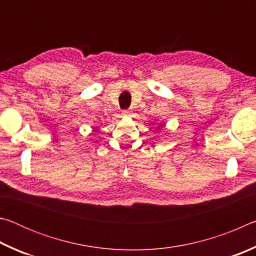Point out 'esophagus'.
Returning a JSON list of instances; mask_svg holds the SVG:
<instances>
[{
  "label": "esophagus",
  "instance_id": "1",
  "mask_svg": "<svg viewBox=\"0 0 256 256\" xmlns=\"http://www.w3.org/2000/svg\"><path fill=\"white\" fill-rule=\"evenodd\" d=\"M122 114L124 115V116H128L130 115V110H123V112H122Z\"/></svg>",
  "mask_w": 256,
  "mask_h": 256
}]
</instances>
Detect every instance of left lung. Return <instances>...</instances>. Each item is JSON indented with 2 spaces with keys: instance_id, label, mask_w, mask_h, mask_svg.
Returning a JSON list of instances; mask_svg holds the SVG:
<instances>
[{
  "instance_id": "8db88e82",
  "label": "left lung",
  "mask_w": 256,
  "mask_h": 256,
  "mask_svg": "<svg viewBox=\"0 0 256 256\" xmlns=\"http://www.w3.org/2000/svg\"><path fill=\"white\" fill-rule=\"evenodd\" d=\"M159 126H162V124H160V125H159Z\"/></svg>"
}]
</instances>
